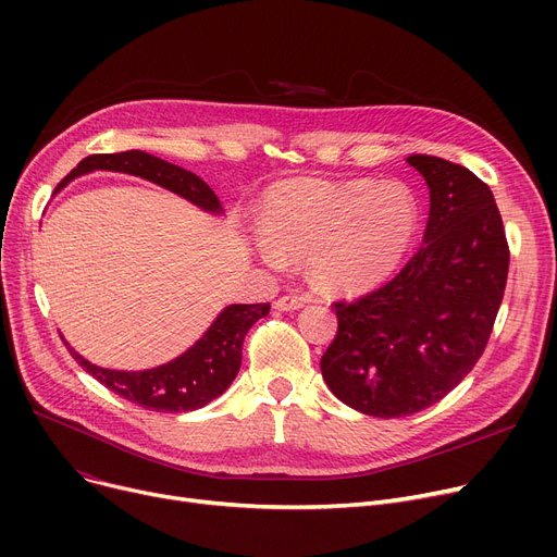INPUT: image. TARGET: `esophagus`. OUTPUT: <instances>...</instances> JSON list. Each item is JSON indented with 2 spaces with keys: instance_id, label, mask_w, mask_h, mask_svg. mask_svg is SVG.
<instances>
[{
  "instance_id": "esophagus-1",
  "label": "esophagus",
  "mask_w": 557,
  "mask_h": 557,
  "mask_svg": "<svg viewBox=\"0 0 557 557\" xmlns=\"http://www.w3.org/2000/svg\"><path fill=\"white\" fill-rule=\"evenodd\" d=\"M307 300L300 298V296H282L275 300V309L277 311H296L300 307H305Z\"/></svg>"
}]
</instances>
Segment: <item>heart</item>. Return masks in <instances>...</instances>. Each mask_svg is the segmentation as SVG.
<instances>
[{"label":"heart","mask_w":557,"mask_h":557,"mask_svg":"<svg viewBox=\"0 0 557 557\" xmlns=\"http://www.w3.org/2000/svg\"><path fill=\"white\" fill-rule=\"evenodd\" d=\"M261 257L307 255L327 288L366 290L384 282L406 255L418 225L416 200L404 185L298 178L275 185L263 200Z\"/></svg>","instance_id":"1"}]
</instances>
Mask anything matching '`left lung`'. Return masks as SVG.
<instances>
[{"mask_svg":"<svg viewBox=\"0 0 557 557\" xmlns=\"http://www.w3.org/2000/svg\"><path fill=\"white\" fill-rule=\"evenodd\" d=\"M406 162L429 185L424 244L384 286L334 302L338 332L320 359L343 404L384 420L424 411L470 374L510 263L499 208L481 178L435 156Z\"/></svg>","mask_w":557,"mask_h":557,"instance_id":"8db88e82","label":"left lung"}]
</instances>
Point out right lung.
Returning <instances> with one entry per match:
<instances>
[{"label":"right lung","instance_id":"obj_1","mask_svg":"<svg viewBox=\"0 0 557 557\" xmlns=\"http://www.w3.org/2000/svg\"><path fill=\"white\" fill-rule=\"evenodd\" d=\"M95 169L103 171H122L139 175L144 181H151L173 194L191 200L198 208L208 212H223L216 194L208 183H202L196 173L164 162L156 156L144 151H122V153H97L87 156L72 169L65 178L58 183L55 191H61L76 175L90 173ZM271 305H230L221 311L212 327L205 336L189 347L185 355L173 359L164 366L141 372H124L99 368L85 361L78 352L67 345L70 355L76 363L90 372L97 382L120 397L139 404L144 408L160 413H185L196 408L208 406L234 382L242 368V347L248 330L259 318L269 315Z\"/></svg>","mask_w":557,"mask_h":557}]
</instances>
